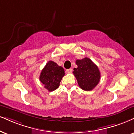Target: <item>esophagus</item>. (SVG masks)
<instances>
[{
	"instance_id": "34e87169",
	"label": "esophagus",
	"mask_w": 134,
	"mask_h": 134,
	"mask_svg": "<svg viewBox=\"0 0 134 134\" xmlns=\"http://www.w3.org/2000/svg\"><path fill=\"white\" fill-rule=\"evenodd\" d=\"M72 72V69H67V70H66V73L67 74H71Z\"/></svg>"
}]
</instances>
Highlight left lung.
I'll list each match as a JSON object with an SVG mask.
<instances>
[{
  "label": "left lung",
  "mask_w": 134,
  "mask_h": 134,
  "mask_svg": "<svg viewBox=\"0 0 134 134\" xmlns=\"http://www.w3.org/2000/svg\"><path fill=\"white\" fill-rule=\"evenodd\" d=\"M77 67L74 69L73 74L79 87L83 91L93 89L100 79V72L96 64L87 57L77 60Z\"/></svg>",
  "instance_id": "1"
}]
</instances>
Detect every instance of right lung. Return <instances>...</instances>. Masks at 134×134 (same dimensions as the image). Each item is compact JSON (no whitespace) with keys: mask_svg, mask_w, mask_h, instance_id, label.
<instances>
[{"mask_svg":"<svg viewBox=\"0 0 134 134\" xmlns=\"http://www.w3.org/2000/svg\"><path fill=\"white\" fill-rule=\"evenodd\" d=\"M65 75L63 67L50 60L46 64L40 75V81L49 92L54 91L59 87L62 77Z\"/></svg>","mask_w":134,"mask_h":134,"instance_id":"obj_1","label":"right lung"}]
</instances>
